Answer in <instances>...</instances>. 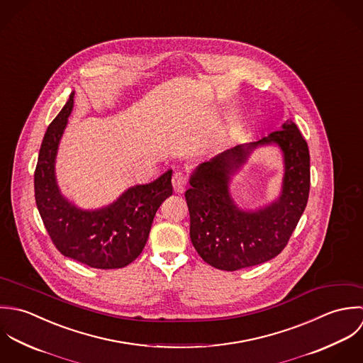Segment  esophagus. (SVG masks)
<instances>
[{
	"instance_id": "obj_1",
	"label": "esophagus",
	"mask_w": 363,
	"mask_h": 363,
	"mask_svg": "<svg viewBox=\"0 0 363 363\" xmlns=\"http://www.w3.org/2000/svg\"><path fill=\"white\" fill-rule=\"evenodd\" d=\"M188 185V178L182 172H175L172 175V186L177 194H182Z\"/></svg>"
}]
</instances>
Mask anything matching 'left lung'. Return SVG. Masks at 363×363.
Returning a JSON list of instances; mask_svg holds the SVG:
<instances>
[{"label":"left lung","mask_w":363,"mask_h":363,"mask_svg":"<svg viewBox=\"0 0 363 363\" xmlns=\"http://www.w3.org/2000/svg\"><path fill=\"white\" fill-rule=\"evenodd\" d=\"M277 143L286 155L281 198L258 213L240 211L228 194L229 174L259 144ZM185 192L191 241L201 258L220 271H238L275 258L289 242L310 192L308 147L293 121L259 142L238 145L203 162Z\"/></svg>","instance_id":"obj_1"}]
</instances>
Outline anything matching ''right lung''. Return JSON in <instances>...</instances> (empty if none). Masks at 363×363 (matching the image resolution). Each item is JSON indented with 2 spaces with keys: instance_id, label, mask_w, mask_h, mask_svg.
Returning <instances> with one entry per match:
<instances>
[{
  "instance_id": "add662e5",
  "label": "right lung",
  "mask_w": 363,
  "mask_h": 363,
  "mask_svg": "<svg viewBox=\"0 0 363 363\" xmlns=\"http://www.w3.org/2000/svg\"><path fill=\"white\" fill-rule=\"evenodd\" d=\"M73 102L72 92L40 145L35 169L36 206L52 242L65 257L96 269L123 268L142 254L155 212L172 195V171L128 189L108 208L77 209L60 195L55 178V158Z\"/></svg>"
}]
</instances>
